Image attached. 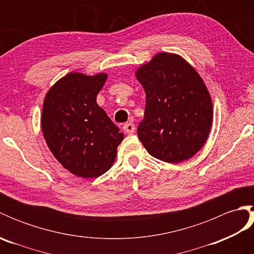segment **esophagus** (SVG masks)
Here are the masks:
<instances>
[{
    "label": "esophagus",
    "mask_w": 254,
    "mask_h": 254,
    "mask_svg": "<svg viewBox=\"0 0 254 254\" xmlns=\"http://www.w3.org/2000/svg\"><path fill=\"white\" fill-rule=\"evenodd\" d=\"M123 130L124 132H126L127 134H132L135 132V126L132 122H128V123H126L123 126Z\"/></svg>",
    "instance_id": "1"
}]
</instances>
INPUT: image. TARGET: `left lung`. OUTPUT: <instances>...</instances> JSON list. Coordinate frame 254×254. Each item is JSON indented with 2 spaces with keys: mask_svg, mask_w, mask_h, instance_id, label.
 Here are the masks:
<instances>
[{
  "mask_svg": "<svg viewBox=\"0 0 254 254\" xmlns=\"http://www.w3.org/2000/svg\"><path fill=\"white\" fill-rule=\"evenodd\" d=\"M135 76L146 94L137 135L153 157L179 164L206 142L213 123L212 98L202 77L176 53L159 52Z\"/></svg>",
  "mask_w": 254,
  "mask_h": 254,
  "instance_id": "8db88e82",
  "label": "left lung"
}]
</instances>
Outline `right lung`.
<instances>
[{
	"instance_id": "1",
	"label": "right lung",
	"mask_w": 254,
	"mask_h": 254,
	"mask_svg": "<svg viewBox=\"0 0 254 254\" xmlns=\"http://www.w3.org/2000/svg\"><path fill=\"white\" fill-rule=\"evenodd\" d=\"M107 77V73H68L45 97L46 143L59 163L80 178H97L110 169L124 136L96 101Z\"/></svg>"
}]
</instances>
